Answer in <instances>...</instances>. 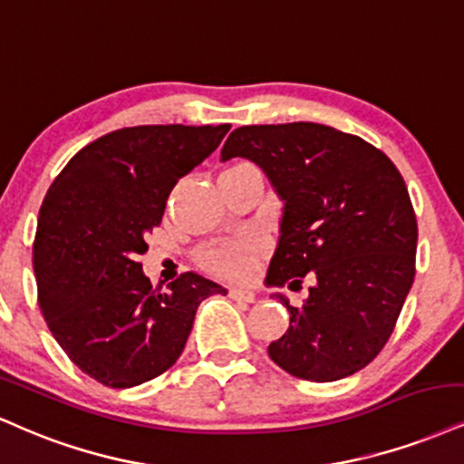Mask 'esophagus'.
<instances>
[{
    "mask_svg": "<svg viewBox=\"0 0 464 464\" xmlns=\"http://www.w3.org/2000/svg\"><path fill=\"white\" fill-rule=\"evenodd\" d=\"M230 297L237 299V302H245V304L256 302V293L249 291V288H230Z\"/></svg>",
    "mask_w": 464,
    "mask_h": 464,
    "instance_id": "1",
    "label": "esophagus"
}]
</instances>
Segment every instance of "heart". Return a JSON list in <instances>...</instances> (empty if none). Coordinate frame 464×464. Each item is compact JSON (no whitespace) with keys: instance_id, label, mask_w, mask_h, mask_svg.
Here are the masks:
<instances>
[{"instance_id":"b5f03b06","label":"heart","mask_w":464,"mask_h":464,"mask_svg":"<svg viewBox=\"0 0 464 464\" xmlns=\"http://www.w3.org/2000/svg\"><path fill=\"white\" fill-rule=\"evenodd\" d=\"M260 252H263V241L256 237L238 238V241L226 243L221 247L212 249L206 256V265L219 276L234 277V280H245L258 266Z\"/></svg>"}]
</instances>
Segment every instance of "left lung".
I'll return each mask as SVG.
<instances>
[{"instance_id": "obj_1", "label": "left lung", "mask_w": 464, "mask_h": 464, "mask_svg": "<svg viewBox=\"0 0 464 464\" xmlns=\"http://www.w3.org/2000/svg\"><path fill=\"white\" fill-rule=\"evenodd\" d=\"M247 158L282 201L266 286L313 277L269 356L295 378L334 382L378 356L415 280L417 219L404 178L361 136L321 123L243 125L221 160Z\"/></svg>"}]
</instances>
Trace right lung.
I'll use <instances>...</instances> for the list:
<instances>
[{"mask_svg":"<svg viewBox=\"0 0 464 464\" xmlns=\"http://www.w3.org/2000/svg\"><path fill=\"white\" fill-rule=\"evenodd\" d=\"M230 125H136L92 140L49 187L38 212V304L53 339L84 373L130 389L182 353L201 299L226 295L182 274L154 291L139 254L178 179L219 147Z\"/></svg>","mask_w":464,"mask_h":464,"instance_id":"add662e5","label":"right lung"}]
</instances>
